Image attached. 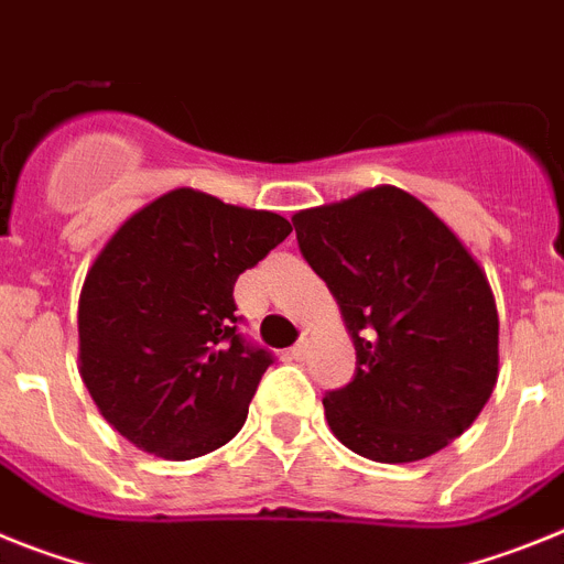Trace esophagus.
<instances>
[{
	"mask_svg": "<svg viewBox=\"0 0 564 564\" xmlns=\"http://www.w3.org/2000/svg\"><path fill=\"white\" fill-rule=\"evenodd\" d=\"M307 348H311V336L302 334L300 341H296V345H293V348H291V356H293V359H305Z\"/></svg>",
	"mask_w": 564,
	"mask_h": 564,
	"instance_id": "obj_1",
	"label": "esophagus"
}]
</instances>
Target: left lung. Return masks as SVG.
<instances>
[{"label": "left lung", "mask_w": 564, "mask_h": 564, "mask_svg": "<svg viewBox=\"0 0 564 564\" xmlns=\"http://www.w3.org/2000/svg\"><path fill=\"white\" fill-rule=\"evenodd\" d=\"M293 228L356 345L354 379L322 399L336 440L397 465L468 431L497 384L499 316L454 230L391 185L300 210Z\"/></svg>", "instance_id": "left-lung-1"}]
</instances>
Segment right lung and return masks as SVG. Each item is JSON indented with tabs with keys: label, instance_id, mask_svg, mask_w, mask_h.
Wrapping results in <instances>:
<instances>
[{
	"label": "right lung",
	"instance_id": "obj_1",
	"mask_svg": "<svg viewBox=\"0 0 564 564\" xmlns=\"http://www.w3.org/2000/svg\"><path fill=\"white\" fill-rule=\"evenodd\" d=\"M288 234L279 214L180 187L105 245L82 288L79 362L124 440L194 459L239 433L273 354L239 330L234 285Z\"/></svg>",
	"mask_w": 564,
	"mask_h": 564
}]
</instances>
